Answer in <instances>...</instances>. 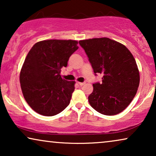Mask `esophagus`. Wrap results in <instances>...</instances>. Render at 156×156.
Here are the masks:
<instances>
[{"mask_svg":"<svg viewBox=\"0 0 156 156\" xmlns=\"http://www.w3.org/2000/svg\"><path fill=\"white\" fill-rule=\"evenodd\" d=\"M78 84H79V85H80V86H83V85H84V84H85V82H78Z\"/></svg>","mask_w":156,"mask_h":156,"instance_id":"34e87169","label":"esophagus"}]
</instances>
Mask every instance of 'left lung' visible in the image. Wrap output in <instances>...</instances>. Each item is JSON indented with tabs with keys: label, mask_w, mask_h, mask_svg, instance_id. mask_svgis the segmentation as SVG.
Wrapping results in <instances>:
<instances>
[{
	"label": "left lung",
	"mask_w": 156,
	"mask_h": 156,
	"mask_svg": "<svg viewBox=\"0 0 156 156\" xmlns=\"http://www.w3.org/2000/svg\"><path fill=\"white\" fill-rule=\"evenodd\" d=\"M84 49L97 76L103 74L102 82L93 84L88 99L100 114L113 116L129 105L139 86V72L136 60L126 47L107 37L79 42Z\"/></svg>",
	"instance_id": "left-lung-1"
}]
</instances>
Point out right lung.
Listing matches in <instances>:
<instances>
[{"label":"right lung","instance_id":"obj_1","mask_svg":"<svg viewBox=\"0 0 156 156\" xmlns=\"http://www.w3.org/2000/svg\"><path fill=\"white\" fill-rule=\"evenodd\" d=\"M76 40H49L34 44L27 54L20 74L23 94L38 114H58L69 104L74 82L61 77L69 57L79 48Z\"/></svg>","mask_w":156,"mask_h":156}]
</instances>
